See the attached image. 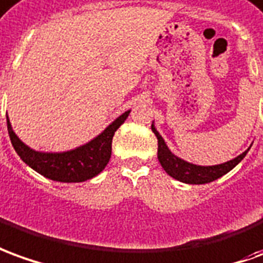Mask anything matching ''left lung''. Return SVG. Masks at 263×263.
<instances>
[{"label":"left lung","mask_w":263,"mask_h":263,"mask_svg":"<svg viewBox=\"0 0 263 263\" xmlns=\"http://www.w3.org/2000/svg\"><path fill=\"white\" fill-rule=\"evenodd\" d=\"M152 130L157 137V157L161 167L164 168L168 176L176 178L178 181L185 182V184H206V182L217 180V178L222 177L227 173H230L238 163H241V160H243V157L247 156V153L251 148L249 147L248 150L239 154L238 157L232 158V160L227 161V163H222V164L197 165L193 164V163H188L185 160L177 157L176 154H173L170 152V148L165 144L164 139L158 133L157 128L154 127V123L152 124Z\"/></svg>","instance_id":"8db88e82"}]
</instances>
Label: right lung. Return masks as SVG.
I'll use <instances>...</instances> for the list:
<instances>
[{"mask_svg":"<svg viewBox=\"0 0 263 263\" xmlns=\"http://www.w3.org/2000/svg\"><path fill=\"white\" fill-rule=\"evenodd\" d=\"M130 110L124 111L107 127L86 144L62 153L36 152L28 147L15 135L7 116V126L11 143L16 154L32 170L49 180L61 182H82L96 177L105 170L111 156V140L117 128L127 119Z\"/></svg>","mask_w":263,"mask_h":263,"instance_id":"right-lung-1","label":"right lung"}]
</instances>
